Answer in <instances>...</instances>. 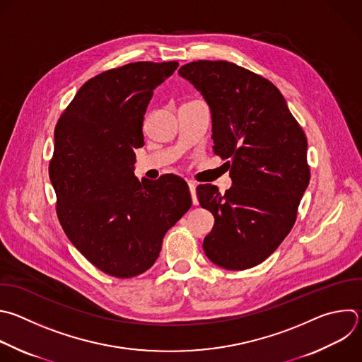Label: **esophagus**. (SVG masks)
Instances as JSON below:
<instances>
[{"label":"esophagus","instance_id":"34e87169","mask_svg":"<svg viewBox=\"0 0 362 362\" xmlns=\"http://www.w3.org/2000/svg\"><path fill=\"white\" fill-rule=\"evenodd\" d=\"M187 185H189V190H190V194L193 199V204H197L199 202H197V194H196V185L192 180H187Z\"/></svg>","mask_w":362,"mask_h":362}]
</instances>
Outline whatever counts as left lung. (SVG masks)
<instances>
[{
    "label": "left lung",
    "instance_id": "left-lung-1",
    "mask_svg": "<svg viewBox=\"0 0 362 362\" xmlns=\"http://www.w3.org/2000/svg\"><path fill=\"white\" fill-rule=\"evenodd\" d=\"M179 75L204 98L216 155L228 159L231 187L197 186L214 226L204 237L210 262L226 270L263 263L294 226L310 183L307 138L281 92L266 78L227 61H196Z\"/></svg>",
    "mask_w": 362,
    "mask_h": 362
}]
</instances>
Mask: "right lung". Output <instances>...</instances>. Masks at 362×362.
Segmentation results:
<instances>
[{"label":"right lung","instance_id":"1","mask_svg":"<svg viewBox=\"0 0 362 362\" xmlns=\"http://www.w3.org/2000/svg\"><path fill=\"white\" fill-rule=\"evenodd\" d=\"M177 62H134L85 82L55 128L49 179L71 243L103 273L131 279L151 269L166 231L190 209L179 176L138 180L134 149L153 90Z\"/></svg>","mask_w":362,"mask_h":362}]
</instances>
